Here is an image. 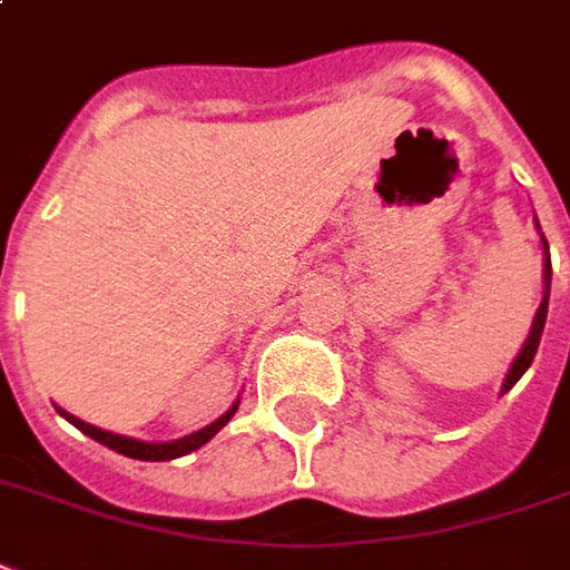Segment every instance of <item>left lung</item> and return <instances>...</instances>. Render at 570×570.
Wrapping results in <instances>:
<instances>
[{
    "label": "left lung",
    "mask_w": 570,
    "mask_h": 570,
    "mask_svg": "<svg viewBox=\"0 0 570 570\" xmlns=\"http://www.w3.org/2000/svg\"><path fill=\"white\" fill-rule=\"evenodd\" d=\"M534 225H538V219H534ZM538 234H541V225H538ZM541 246H544V297H541V306H538V312H534L532 331H529V336H525L523 348H520V354L513 357L511 370H508V375H504L502 393L511 391L513 384L523 379V372L529 370V366H532L534 351H538V342H541V333H544L547 306H550V276H553V267H550V246H547L544 234H541Z\"/></svg>",
    "instance_id": "1"
}]
</instances>
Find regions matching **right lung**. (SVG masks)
Returning a JSON list of instances; mask_svg holds the SVG:
<instances>
[{
    "label": "right lung",
    "instance_id": "right-lung-1",
    "mask_svg": "<svg viewBox=\"0 0 570 570\" xmlns=\"http://www.w3.org/2000/svg\"><path fill=\"white\" fill-rule=\"evenodd\" d=\"M239 409V396L234 400V405H230L228 412L222 414V417H216V421L209 423V426H204V430L198 432H188V435H183V439H174V442H140V439H128V435H119V432H107L101 430V426H92V423L80 421V417H75V414H68L66 409H59L57 412L66 417L68 423H75L77 430L83 432V435H89V439H96L98 444H105V448H110V451L122 453V456H131V460H147V463H165V460H177V456H186V453L198 451V448H204V444L216 435V432L225 426V423L234 417V412Z\"/></svg>",
    "mask_w": 570,
    "mask_h": 570
}]
</instances>
